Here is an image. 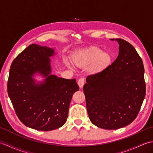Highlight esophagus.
Masks as SVG:
<instances>
[{
	"instance_id": "1",
	"label": "esophagus",
	"mask_w": 153,
	"mask_h": 153,
	"mask_svg": "<svg viewBox=\"0 0 153 153\" xmlns=\"http://www.w3.org/2000/svg\"><path fill=\"white\" fill-rule=\"evenodd\" d=\"M77 84H78L80 88H82L83 85L85 84V79H84L83 77H81V78H79L78 81H77Z\"/></svg>"
}]
</instances>
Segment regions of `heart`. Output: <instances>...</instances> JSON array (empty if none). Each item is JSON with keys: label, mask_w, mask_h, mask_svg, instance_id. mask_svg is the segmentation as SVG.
Here are the masks:
<instances>
[{"label": "heart", "mask_w": 153, "mask_h": 153, "mask_svg": "<svg viewBox=\"0 0 153 153\" xmlns=\"http://www.w3.org/2000/svg\"><path fill=\"white\" fill-rule=\"evenodd\" d=\"M110 61L111 56L110 54L102 52L100 48L96 47L79 51L72 57L73 63L76 66L79 68L91 66L90 70L93 72L101 70L108 66Z\"/></svg>", "instance_id": "obj_1"}]
</instances>
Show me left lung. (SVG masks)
Masks as SVG:
<instances>
[{
    "label": "left lung",
    "mask_w": 153,
    "mask_h": 153,
    "mask_svg": "<svg viewBox=\"0 0 153 153\" xmlns=\"http://www.w3.org/2000/svg\"><path fill=\"white\" fill-rule=\"evenodd\" d=\"M116 41L120 45L118 57L102 71L87 76L83 88L91 122L106 129L130 124L146 94L141 58L128 41Z\"/></svg>",
    "instance_id": "obj_1"
}]
</instances>
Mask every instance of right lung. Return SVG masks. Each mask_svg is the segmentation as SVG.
Listing matches in <instances>:
<instances>
[{
  "instance_id": "1",
  "label": "right lung",
  "mask_w": 153,
  "mask_h": 153,
  "mask_svg": "<svg viewBox=\"0 0 153 153\" xmlns=\"http://www.w3.org/2000/svg\"><path fill=\"white\" fill-rule=\"evenodd\" d=\"M51 48L32 44L13 60L9 71L8 94L16 115L29 128L51 131L66 122L73 94L79 90L76 79L51 75ZM37 71L46 77L35 84L32 77Z\"/></svg>"
}]
</instances>
